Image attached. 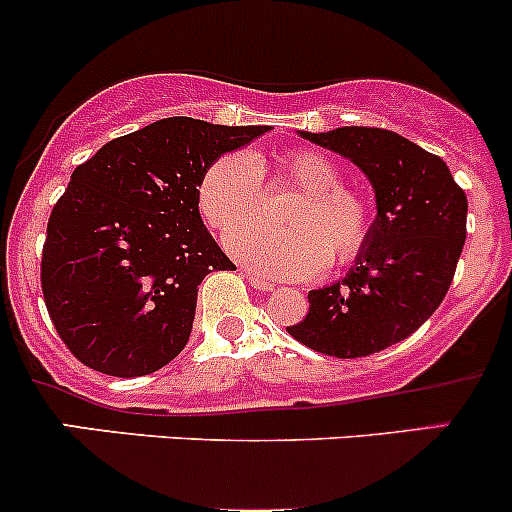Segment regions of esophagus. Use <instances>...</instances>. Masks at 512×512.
<instances>
[{"mask_svg":"<svg viewBox=\"0 0 512 512\" xmlns=\"http://www.w3.org/2000/svg\"><path fill=\"white\" fill-rule=\"evenodd\" d=\"M242 275L247 277V282H250L252 287L257 289V292H272V289H275V285H272V282H267L265 277H260V275H255V272H250V270H245L242 272Z\"/></svg>","mask_w":512,"mask_h":512,"instance_id":"34e87169","label":"esophagus"}]
</instances>
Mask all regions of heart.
Returning a JSON list of instances; mask_svg holds the SVG:
<instances>
[{"label":"heart","mask_w":512,"mask_h":512,"mask_svg":"<svg viewBox=\"0 0 512 512\" xmlns=\"http://www.w3.org/2000/svg\"><path fill=\"white\" fill-rule=\"evenodd\" d=\"M277 173L299 195L280 210V223L241 225L227 232L225 247L252 272L270 280H304L332 265H347L366 247L374 225L361 193L342 185V173L317 151H289L277 158ZM262 165L250 153H225L203 173L200 213L215 230H230L257 213Z\"/></svg>","instance_id":"b5f03b06"}]
</instances>
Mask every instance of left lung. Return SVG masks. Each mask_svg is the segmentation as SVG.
Here are the masks:
<instances>
[{
  "label": "left lung",
  "instance_id": "8db88e82",
  "mask_svg": "<svg viewBox=\"0 0 512 512\" xmlns=\"http://www.w3.org/2000/svg\"><path fill=\"white\" fill-rule=\"evenodd\" d=\"M299 136L352 160L374 188L376 218L347 275L312 289L307 317L287 332L337 359L404 342L451 287L466 242V193L443 158L394 131L344 126Z\"/></svg>",
  "mask_w": 512,
  "mask_h": 512
}]
</instances>
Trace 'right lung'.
<instances>
[{"label":"right lung","instance_id":"add662e5","mask_svg":"<svg viewBox=\"0 0 512 512\" xmlns=\"http://www.w3.org/2000/svg\"><path fill=\"white\" fill-rule=\"evenodd\" d=\"M267 131L163 118L113 138L71 173L46 227L41 289L81 364L131 379L183 352L200 282L235 267L200 218V180Z\"/></svg>","mask_w":512,"mask_h":512}]
</instances>
